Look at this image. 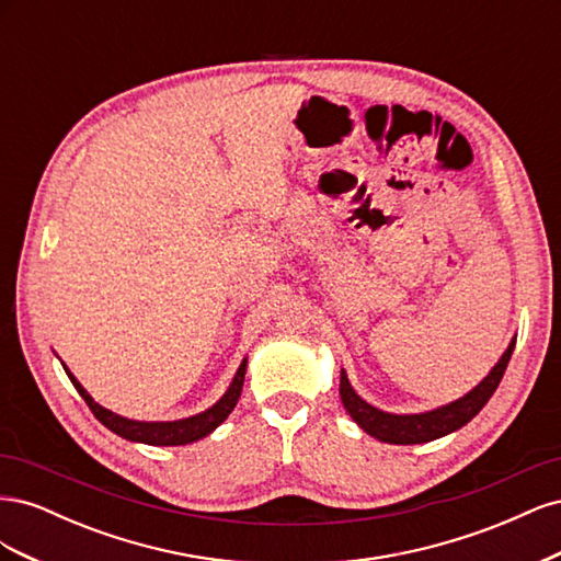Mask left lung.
<instances>
[{"label": "left lung", "instance_id": "8db88e82", "mask_svg": "<svg viewBox=\"0 0 561 561\" xmlns=\"http://www.w3.org/2000/svg\"><path fill=\"white\" fill-rule=\"evenodd\" d=\"M515 342L517 336L511 339V344H507V348L503 351L499 363L491 367L489 375L472 390H468L463 398L447 402L443 407H435V410H428V412L393 414V412L379 410V407L369 404L367 400H363L358 393H355L344 369H342V379H339V396H342V402L346 407V412L351 414V419L358 423L367 435L381 439V443H388V445L431 443V439L445 437L458 428H463L472 416L480 414V410L489 402V398L494 396V390L503 379V371L507 363H511V355L515 351Z\"/></svg>", "mask_w": 561, "mask_h": 561}]
</instances>
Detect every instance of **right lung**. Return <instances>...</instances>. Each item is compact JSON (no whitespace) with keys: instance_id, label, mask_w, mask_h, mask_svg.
<instances>
[{"instance_id":"add662e5","label":"right lung","mask_w":561,"mask_h":561,"mask_svg":"<svg viewBox=\"0 0 561 561\" xmlns=\"http://www.w3.org/2000/svg\"><path fill=\"white\" fill-rule=\"evenodd\" d=\"M62 367L67 371V377H70V381L75 383L77 393L87 400L91 412L95 414V419L100 423H103L105 428H110L118 437L130 439V443H142V445H154V447H178V445H192V443H196V439H203L206 435H210L219 426V423H222L233 412V407H236V402H239L241 390H243L248 358L241 360L229 388L225 390V396L219 398L213 407H208V410H203L194 416L175 419V421H135V419H126L122 414H114L112 410H105L103 404H98L89 396V390L77 381V377L70 369H67L65 363H62Z\"/></svg>"}]
</instances>
